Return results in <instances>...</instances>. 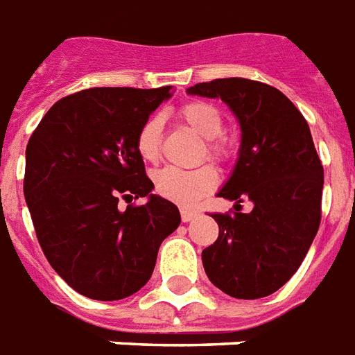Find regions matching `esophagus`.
I'll return each mask as SVG.
<instances>
[{
    "instance_id": "obj_1",
    "label": "esophagus",
    "mask_w": 355,
    "mask_h": 355,
    "mask_svg": "<svg viewBox=\"0 0 355 355\" xmlns=\"http://www.w3.org/2000/svg\"><path fill=\"white\" fill-rule=\"evenodd\" d=\"M180 217H182V223H191V220H195L198 217V213L193 211V209H182Z\"/></svg>"
}]
</instances>
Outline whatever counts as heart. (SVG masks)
I'll list each match as a JSON object with an SVG mask.
<instances>
[{"label": "heart", "instance_id": "b5f03b06", "mask_svg": "<svg viewBox=\"0 0 355 355\" xmlns=\"http://www.w3.org/2000/svg\"><path fill=\"white\" fill-rule=\"evenodd\" d=\"M178 114L200 137L206 138L207 157L217 162H224L227 157V146L220 137L224 131L223 114L215 105L193 100L178 109ZM164 137V118L151 114L142 122L137 132V151L146 162H157L160 157ZM155 187L160 197L168 198L180 206H191L215 189L218 175L213 166H200L195 169L164 168L155 173Z\"/></svg>", "mask_w": 355, "mask_h": 355}]
</instances>
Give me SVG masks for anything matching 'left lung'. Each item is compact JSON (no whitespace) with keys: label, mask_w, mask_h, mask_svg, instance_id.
Listing matches in <instances>:
<instances>
[{"label":"left lung","mask_w":355,"mask_h":355,"mask_svg":"<svg viewBox=\"0 0 355 355\" xmlns=\"http://www.w3.org/2000/svg\"><path fill=\"white\" fill-rule=\"evenodd\" d=\"M220 98L241 123L232 177L217 193L237 211L213 213L217 241L202 252L209 281L235 299H261L284 286L306 257L321 224L322 164L306 120L279 89L218 78L187 89ZM250 214L240 211L245 198Z\"/></svg>","instance_id":"8db88e82"}]
</instances>
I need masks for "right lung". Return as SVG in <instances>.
<instances>
[{
	"mask_svg": "<svg viewBox=\"0 0 355 355\" xmlns=\"http://www.w3.org/2000/svg\"><path fill=\"white\" fill-rule=\"evenodd\" d=\"M171 87H93L54 103L25 153L23 193L37 243L69 286L118 301L151 279L158 248L180 224L178 207L151 195L137 132ZM149 196L142 207L120 198Z\"/></svg>",
	"mask_w": 355,
	"mask_h": 355,
	"instance_id": "1",
	"label": "right lung"
}]
</instances>
